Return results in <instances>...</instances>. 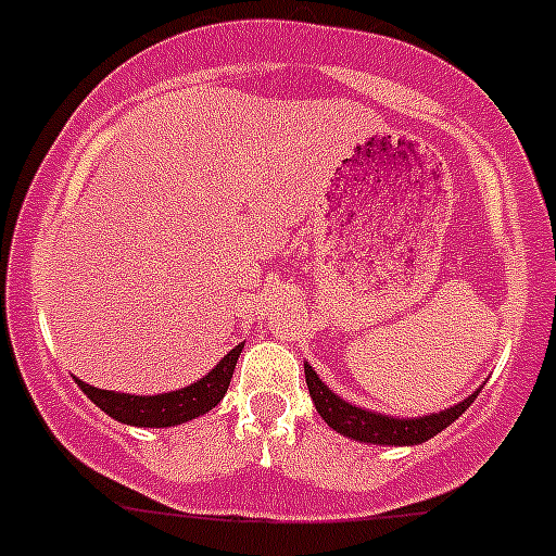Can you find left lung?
<instances>
[{
    "label": "left lung",
    "mask_w": 556,
    "mask_h": 556,
    "mask_svg": "<svg viewBox=\"0 0 556 556\" xmlns=\"http://www.w3.org/2000/svg\"><path fill=\"white\" fill-rule=\"evenodd\" d=\"M305 383H308V394H312L314 405H317V414L328 421V427H333L341 435L353 438V441L380 446L425 444L427 438L438 435V432L446 430L457 416L466 414V407L471 405V402L477 400V394L482 391L477 389L471 396H466V400L457 402V405L446 407V410H438V414L419 416V419H396V416L364 410V407H355L350 405V402L341 400V396H336L308 364H305Z\"/></svg>",
    "instance_id": "8db88e82"
}]
</instances>
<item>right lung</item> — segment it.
Wrapping results in <instances>:
<instances>
[{
  "instance_id": "obj_1",
  "label": "right lung",
  "mask_w": 556,
  "mask_h": 556,
  "mask_svg": "<svg viewBox=\"0 0 556 556\" xmlns=\"http://www.w3.org/2000/svg\"><path fill=\"white\" fill-rule=\"evenodd\" d=\"M239 353H242V344L231 350L228 355H223L220 364L208 371L206 378H201L198 383L187 386V389L170 391V394H154V396H137V394H118V391H104L96 389V386L79 383V389L96 402V405L104 410L106 416H112L115 421H124V425L135 427H173L185 425V421L195 419V416L208 414L217 402L226 396L228 383H231L233 366H237Z\"/></svg>"
}]
</instances>
